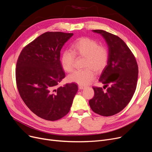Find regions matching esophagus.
I'll use <instances>...</instances> for the list:
<instances>
[{"instance_id": "34e87169", "label": "esophagus", "mask_w": 152, "mask_h": 152, "mask_svg": "<svg viewBox=\"0 0 152 152\" xmlns=\"http://www.w3.org/2000/svg\"><path fill=\"white\" fill-rule=\"evenodd\" d=\"M84 88H85L84 86H83V85H78V88L80 89H81V90L83 89Z\"/></svg>"}]
</instances>
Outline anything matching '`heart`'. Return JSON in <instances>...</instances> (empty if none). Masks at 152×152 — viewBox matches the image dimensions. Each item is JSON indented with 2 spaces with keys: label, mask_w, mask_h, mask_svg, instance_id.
Masks as SVG:
<instances>
[{
  "label": "heart",
  "mask_w": 152,
  "mask_h": 152,
  "mask_svg": "<svg viewBox=\"0 0 152 152\" xmlns=\"http://www.w3.org/2000/svg\"><path fill=\"white\" fill-rule=\"evenodd\" d=\"M70 51H64L61 57L63 69L68 72L73 70L75 56L84 58L83 66L86 68L76 70L68 76L70 82L86 85L93 81L94 72L102 71L108 64L109 52L106 47L99 45L89 37H81L72 44Z\"/></svg>",
  "instance_id": "obj_1"
}]
</instances>
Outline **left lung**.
I'll return each mask as SVG.
<instances>
[{
    "label": "left lung",
    "instance_id": "obj_1",
    "mask_svg": "<svg viewBox=\"0 0 152 152\" xmlns=\"http://www.w3.org/2000/svg\"><path fill=\"white\" fill-rule=\"evenodd\" d=\"M93 31L102 35L106 41L109 59L99 79L104 86L92 87L94 96L89 103L95 113L105 117L114 115L127 106L134 94L138 64L132 52L121 38L102 30Z\"/></svg>",
    "mask_w": 152,
    "mask_h": 152
}]
</instances>
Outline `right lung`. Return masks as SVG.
Here are the masks:
<instances>
[{"mask_svg": "<svg viewBox=\"0 0 152 152\" xmlns=\"http://www.w3.org/2000/svg\"><path fill=\"white\" fill-rule=\"evenodd\" d=\"M73 35L61 31H47L26 45L17 61V87L26 105L45 120L60 119L70 110L77 91L75 83L58 84L65 77L60 51Z\"/></svg>", "mask_w": 152, "mask_h": 152, "instance_id": "1", "label": "right lung"}]
</instances>
